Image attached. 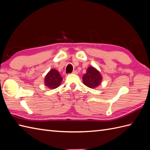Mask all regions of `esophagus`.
Returning a JSON list of instances; mask_svg holds the SVG:
<instances>
[{"mask_svg": "<svg viewBox=\"0 0 150 150\" xmlns=\"http://www.w3.org/2000/svg\"><path fill=\"white\" fill-rule=\"evenodd\" d=\"M73 73V74H77L78 73V71H77V70H74V71H73V73Z\"/></svg>", "mask_w": 150, "mask_h": 150, "instance_id": "1", "label": "esophagus"}]
</instances>
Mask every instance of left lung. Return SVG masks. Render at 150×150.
Masks as SVG:
<instances>
[{
  "mask_svg": "<svg viewBox=\"0 0 150 150\" xmlns=\"http://www.w3.org/2000/svg\"><path fill=\"white\" fill-rule=\"evenodd\" d=\"M102 79L103 77L100 72L93 66L89 67L86 70V73L82 77L84 85L92 89L98 86L101 83Z\"/></svg>",
  "mask_w": 150,
  "mask_h": 150,
  "instance_id": "left-lung-1",
  "label": "left lung"
}]
</instances>
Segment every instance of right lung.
Masks as SVG:
<instances>
[{
    "mask_svg": "<svg viewBox=\"0 0 150 150\" xmlns=\"http://www.w3.org/2000/svg\"><path fill=\"white\" fill-rule=\"evenodd\" d=\"M62 81V78L57 70L52 69L47 73L44 79V84L50 89H55L59 87Z\"/></svg>",
    "mask_w": 150,
    "mask_h": 150,
    "instance_id": "1",
    "label": "right lung"
}]
</instances>
